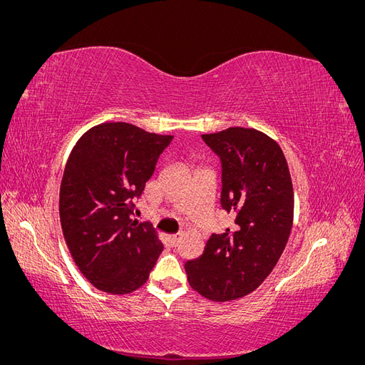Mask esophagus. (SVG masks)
<instances>
[{"label": "esophagus", "instance_id": "obj_1", "mask_svg": "<svg viewBox=\"0 0 365 365\" xmlns=\"http://www.w3.org/2000/svg\"><path fill=\"white\" fill-rule=\"evenodd\" d=\"M178 240H180V235H173V236H170V237H169V244H170V247H176V245H178Z\"/></svg>", "mask_w": 365, "mask_h": 365}]
</instances>
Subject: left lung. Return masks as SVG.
<instances>
[{
    "label": "left lung",
    "instance_id": "obj_1",
    "mask_svg": "<svg viewBox=\"0 0 365 365\" xmlns=\"http://www.w3.org/2000/svg\"><path fill=\"white\" fill-rule=\"evenodd\" d=\"M202 140L220 160V207L236 225L210 236L185 272L202 297L230 302L257 289L279 262L292 227V181L280 146L263 132L228 128Z\"/></svg>",
    "mask_w": 365,
    "mask_h": 365
}]
</instances>
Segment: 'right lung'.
Returning <instances> with one entry per match:
<instances>
[{"mask_svg": "<svg viewBox=\"0 0 365 365\" xmlns=\"http://www.w3.org/2000/svg\"><path fill=\"white\" fill-rule=\"evenodd\" d=\"M172 135L134 125H98L79 138L65 165L59 215L65 242L86 280L109 294L146 283L163 251L150 222L132 219Z\"/></svg>", "mask_w": 365, "mask_h": 365, "instance_id": "obj_1", "label": "right lung"}]
</instances>
